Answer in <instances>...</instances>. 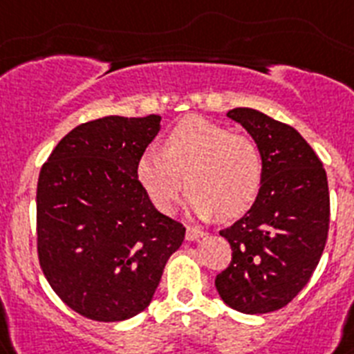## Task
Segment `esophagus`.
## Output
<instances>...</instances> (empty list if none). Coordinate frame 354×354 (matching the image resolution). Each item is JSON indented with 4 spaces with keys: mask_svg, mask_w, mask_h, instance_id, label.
Listing matches in <instances>:
<instances>
[{
    "mask_svg": "<svg viewBox=\"0 0 354 354\" xmlns=\"http://www.w3.org/2000/svg\"><path fill=\"white\" fill-rule=\"evenodd\" d=\"M207 235V233L203 232V230H199V228H192V226H189V228H187V233H185V239L187 241H199V239H201V236H205Z\"/></svg>",
    "mask_w": 354,
    "mask_h": 354,
    "instance_id": "34e87169",
    "label": "esophagus"
}]
</instances>
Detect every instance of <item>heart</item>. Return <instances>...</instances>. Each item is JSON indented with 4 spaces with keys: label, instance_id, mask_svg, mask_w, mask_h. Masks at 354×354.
I'll use <instances>...</instances> for the list:
<instances>
[{
    "label": "heart",
    "instance_id": "heart-1",
    "mask_svg": "<svg viewBox=\"0 0 354 354\" xmlns=\"http://www.w3.org/2000/svg\"><path fill=\"white\" fill-rule=\"evenodd\" d=\"M137 180L164 214L176 210L181 192L192 190L189 208L199 219H236L257 203L263 160L253 139L233 135L205 118L181 119L165 135L162 151L149 147L137 160Z\"/></svg>",
    "mask_w": 354,
    "mask_h": 354
}]
</instances>
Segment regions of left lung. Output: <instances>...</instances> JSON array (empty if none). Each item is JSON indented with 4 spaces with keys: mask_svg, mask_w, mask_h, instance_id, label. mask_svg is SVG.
I'll return each mask as SVG.
<instances>
[{
    "mask_svg": "<svg viewBox=\"0 0 354 354\" xmlns=\"http://www.w3.org/2000/svg\"><path fill=\"white\" fill-rule=\"evenodd\" d=\"M228 118L262 153L263 183L253 208L221 232L233 254L215 288L236 312L269 313L303 290L321 260L330 226L328 178L292 126L253 109H233Z\"/></svg>",
    "mask_w": 354,
    "mask_h": 354,
    "instance_id": "1",
    "label": "left lung"
}]
</instances>
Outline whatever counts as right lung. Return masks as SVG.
Masks as SVG:
<instances>
[{"label":"right lung","mask_w":354,"mask_h":354,"mask_svg":"<svg viewBox=\"0 0 354 354\" xmlns=\"http://www.w3.org/2000/svg\"><path fill=\"white\" fill-rule=\"evenodd\" d=\"M160 115H106L64 137L37 183V251L51 288L100 322L147 308L185 228L160 214L137 180V160Z\"/></svg>","instance_id":"add662e5"}]
</instances>
